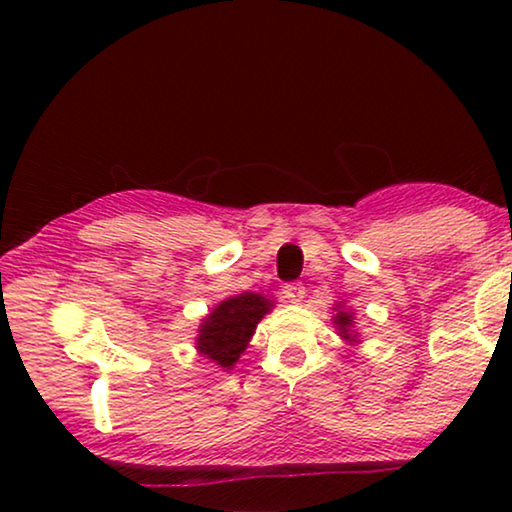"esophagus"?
Returning a JSON list of instances; mask_svg holds the SVG:
<instances>
[{
  "instance_id": "1",
  "label": "esophagus",
  "mask_w": 512,
  "mask_h": 512,
  "mask_svg": "<svg viewBox=\"0 0 512 512\" xmlns=\"http://www.w3.org/2000/svg\"><path fill=\"white\" fill-rule=\"evenodd\" d=\"M282 293H284V298L289 300V303H300V300H303V296H305V286L300 282H289V284L282 286Z\"/></svg>"
}]
</instances>
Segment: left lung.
<instances>
[{
  "instance_id": "8db88e82",
  "label": "left lung",
  "mask_w": 512,
  "mask_h": 512,
  "mask_svg": "<svg viewBox=\"0 0 512 512\" xmlns=\"http://www.w3.org/2000/svg\"><path fill=\"white\" fill-rule=\"evenodd\" d=\"M335 324H338L340 331L345 333L342 338H349V326H352V317H349L347 312H338V314H335Z\"/></svg>"
}]
</instances>
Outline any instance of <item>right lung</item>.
<instances>
[{
    "instance_id": "1",
    "label": "right lung",
    "mask_w": 512,
    "mask_h": 512,
    "mask_svg": "<svg viewBox=\"0 0 512 512\" xmlns=\"http://www.w3.org/2000/svg\"><path fill=\"white\" fill-rule=\"evenodd\" d=\"M270 307L272 303L261 293H240V296L223 300L200 326V354L223 368H233L247 349L256 324L265 312H270Z\"/></svg>"
}]
</instances>
